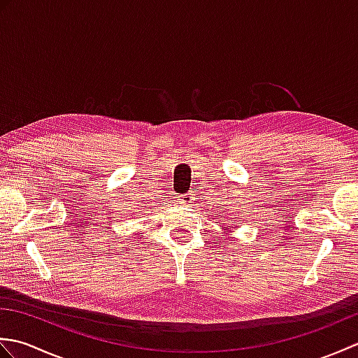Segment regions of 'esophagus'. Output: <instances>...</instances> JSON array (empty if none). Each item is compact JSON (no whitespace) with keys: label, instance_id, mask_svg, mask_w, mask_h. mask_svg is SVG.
I'll return each mask as SVG.
<instances>
[{"label":"esophagus","instance_id":"34e87169","mask_svg":"<svg viewBox=\"0 0 358 358\" xmlns=\"http://www.w3.org/2000/svg\"><path fill=\"white\" fill-rule=\"evenodd\" d=\"M195 199H194V192H187V194H185L183 196H181V201L183 203H192Z\"/></svg>","mask_w":358,"mask_h":358}]
</instances>
